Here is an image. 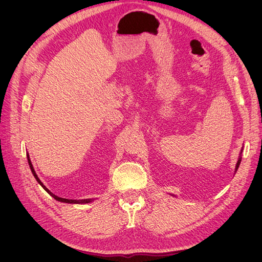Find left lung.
<instances>
[{
  "mask_svg": "<svg viewBox=\"0 0 262 262\" xmlns=\"http://www.w3.org/2000/svg\"><path fill=\"white\" fill-rule=\"evenodd\" d=\"M242 152H243V149L241 150V155H242ZM241 162H242V157L239 156V158H238V161H237V164H236V168H235V171H237V169H238V167H239V164H241Z\"/></svg>",
  "mask_w": 262,
  "mask_h": 262,
  "instance_id": "left-lung-1",
  "label": "left lung"
}]
</instances>
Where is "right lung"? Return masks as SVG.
<instances>
[{
    "instance_id": "1",
    "label": "right lung",
    "mask_w": 262,
    "mask_h": 262,
    "mask_svg": "<svg viewBox=\"0 0 262 262\" xmlns=\"http://www.w3.org/2000/svg\"><path fill=\"white\" fill-rule=\"evenodd\" d=\"M27 160H28V164H29V167H30V169H31V172H33V175H34V177L36 178V180L38 181V184H40V186L46 190L47 192H48L52 198H54L55 200H58V201H60V202H66V203H77V204H83V203H90V202H92L94 199H84V200H69V199H64V198H60V196H58V195H55V194H53L51 191H49L48 189H47L45 186H43V184L42 182L40 181V179L38 178V176H37V173H36V171H35V169H34V167H33V164H31V162H30V158H29V155H27Z\"/></svg>"
}]
</instances>
